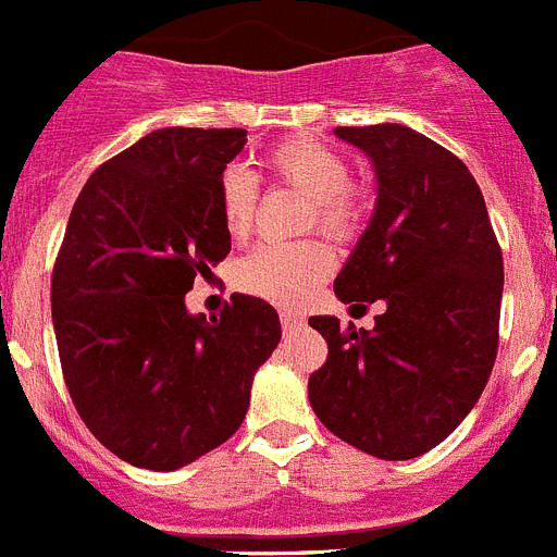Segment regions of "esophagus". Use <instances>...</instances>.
<instances>
[{
	"label": "esophagus",
	"instance_id": "obj_1",
	"mask_svg": "<svg viewBox=\"0 0 557 557\" xmlns=\"http://www.w3.org/2000/svg\"><path fill=\"white\" fill-rule=\"evenodd\" d=\"M280 324H283L285 333H288V330H297L302 327V315L294 313V310H280Z\"/></svg>",
	"mask_w": 557,
	"mask_h": 557
}]
</instances>
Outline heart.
<instances>
[{
  "label": "heart",
  "mask_w": 557,
  "mask_h": 557,
  "mask_svg": "<svg viewBox=\"0 0 557 557\" xmlns=\"http://www.w3.org/2000/svg\"><path fill=\"white\" fill-rule=\"evenodd\" d=\"M267 166L280 183L310 199L308 227L330 238H349L360 224V194L349 183V163L341 152L315 138H288L269 149ZM258 180L244 166L224 169L219 180V219L233 242L252 233L258 213ZM335 258L327 244L305 238L297 244H263L235 269L244 294L274 305H302L315 285L330 277Z\"/></svg>",
  "instance_id": "heart-1"
}]
</instances>
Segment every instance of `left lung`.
<instances>
[{
  "label": "left lung",
  "mask_w": 557,
  "mask_h": 557,
  "mask_svg": "<svg viewBox=\"0 0 557 557\" xmlns=\"http://www.w3.org/2000/svg\"><path fill=\"white\" fill-rule=\"evenodd\" d=\"M377 174L369 227L335 277L341 302L383 299L374 330L310 315L327 363L310 374L324 428L383 460H410L447 438L494 369L503 252L472 172L403 124L335 127Z\"/></svg>",
  "instance_id": "obj_1"
}]
</instances>
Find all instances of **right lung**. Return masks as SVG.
<instances>
[{"mask_svg":"<svg viewBox=\"0 0 557 557\" xmlns=\"http://www.w3.org/2000/svg\"><path fill=\"white\" fill-rule=\"evenodd\" d=\"M247 129L163 127L88 177L52 272L63 380L104 447L172 472L242 428L277 310L233 294L213 319L185 310L194 277L227 258L219 180Z\"/></svg>","mask_w":557,"mask_h":557,"instance_id":"obj_1","label":"right lung"}]
</instances>
